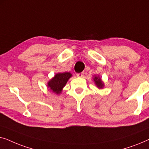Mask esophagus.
Listing matches in <instances>:
<instances>
[{
	"mask_svg": "<svg viewBox=\"0 0 149 149\" xmlns=\"http://www.w3.org/2000/svg\"><path fill=\"white\" fill-rule=\"evenodd\" d=\"M77 76L78 77H80V78H83V77H84V73L83 72L78 73V74H77Z\"/></svg>",
	"mask_w": 149,
	"mask_h": 149,
	"instance_id": "1",
	"label": "esophagus"
}]
</instances>
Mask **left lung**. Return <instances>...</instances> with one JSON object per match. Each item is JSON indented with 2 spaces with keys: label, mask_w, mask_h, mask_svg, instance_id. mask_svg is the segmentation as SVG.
Segmentation results:
<instances>
[{
  "label": "left lung",
  "mask_w": 149,
  "mask_h": 149,
  "mask_svg": "<svg viewBox=\"0 0 149 149\" xmlns=\"http://www.w3.org/2000/svg\"><path fill=\"white\" fill-rule=\"evenodd\" d=\"M93 80L94 81L95 85H96V87H97L98 89H103L104 87V83L102 80V79L100 77L98 76H96V75H94V76L93 77Z\"/></svg>",
  "instance_id": "left-lung-1"
}]
</instances>
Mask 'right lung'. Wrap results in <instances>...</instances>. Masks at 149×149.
I'll list each match as a JSON object with an SVG mask.
<instances>
[{"mask_svg": "<svg viewBox=\"0 0 149 149\" xmlns=\"http://www.w3.org/2000/svg\"><path fill=\"white\" fill-rule=\"evenodd\" d=\"M72 76V74L69 72L57 73L48 81L47 86L53 93L59 95L62 93L63 88Z\"/></svg>", "mask_w": 149, "mask_h": 149, "instance_id": "1", "label": "right lung"}]
</instances>
